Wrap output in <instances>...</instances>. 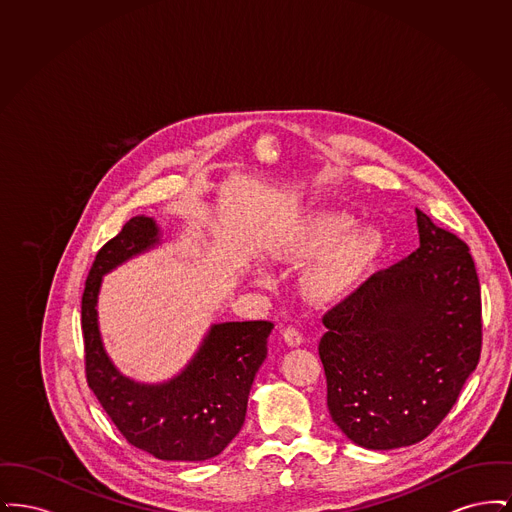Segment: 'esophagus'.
I'll return each instance as SVG.
<instances>
[{"mask_svg": "<svg viewBox=\"0 0 512 512\" xmlns=\"http://www.w3.org/2000/svg\"><path fill=\"white\" fill-rule=\"evenodd\" d=\"M284 340L288 345H301L303 343V334L299 332V328H295V326H288V328H284Z\"/></svg>", "mask_w": 512, "mask_h": 512, "instance_id": "esophagus-1", "label": "esophagus"}]
</instances>
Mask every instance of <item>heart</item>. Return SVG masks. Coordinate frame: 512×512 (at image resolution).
<instances>
[{
	"label": "heart",
	"mask_w": 512,
	"mask_h": 512,
	"mask_svg": "<svg viewBox=\"0 0 512 512\" xmlns=\"http://www.w3.org/2000/svg\"><path fill=\"white\" fill-rule=\"evenodd\" d=\"M349 224L351 220L345 217L330 215L318 220L313 230L307 251L317 253L335 245L317 267L307 274V292L315 299H330L351 286L380 247V238L372 230L355 232L341 241Z\"/></svg>",
	"instance_id": "heart-1"
}]
</instances>
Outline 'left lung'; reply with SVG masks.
I'll use <instances>...</instances> for the list:
<instances>
[{
  "mask_svg": "<svg viewBox=\"0 0 512 512\" xmlns=\"http://www.w3.org/2000/svg\"><path fill=\"white\" fill-rule=\"evenodd\" d=\"M416 224V251L322 317L328 411L366 449L428 438L482 353V295L470 247L420 209Z\"/></svg>",
  "mask_w": 512,
  "mask_h": 512,
  "instance_id": "8db88e82",
  "label": "left lung"
}]
</instances>
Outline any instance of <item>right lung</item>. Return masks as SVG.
<instances>
[{
  "mask_svg": "<svg viewBox=\"0 0 512 512\" xmlns=\"http://www.w3.org/2000/svg\"><path fill=\"white\" fill-rule=\"evenodd\" d=\"M157 242V226L134 217L103 245L82 293L86 382L122 438L161 461H207L242 430L253 378L267 359L270 320L215 324L188 368L163 386L134 384L115 370L99 340L101 276Z\"/></svg>",
  "mask_w": 512,
  "mask_h": 512,
  "instance_id": "1",
  "label": "right lung"
}]
</instances>
